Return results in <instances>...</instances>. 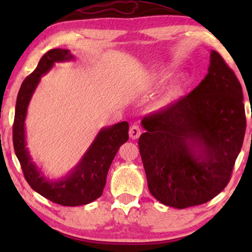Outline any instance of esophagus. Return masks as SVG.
I'll list each match as a JSON object with an SVG mask.
<instances>
[{"instance_id": "1", "label": "esophagus", "mask_w": 252, "mask_h": 252, "mask_svg": "<svg viewBox=\"0 0 252 252\" xmlns=\"http://www.w3.org/2000/svg\"><path fill=\"white\" fill-rule=\"evenodd\" d=\"M141 133H142V130H141L139 125L130 126V128H129V137H130V139H133V140L137 139V137L141 135Z\"/></svg>"}]
</instances>
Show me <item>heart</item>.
Returning <instances> with one entry per match:
<instances>
[{"label":"heart","mask_w":252,"mask_h":252,"mask_svg":"<svg viewBox=\"0 0 252 252\" xmlns=\"http://www.w3.org/2000/svg\"><path fill=\"white\" fill-rule=\"evenodd\" d=\"M160 73H161V72H157V73L154 74V77H157V75H159ZM175 92H177V86H173V87L170 89V92H168V96H172Z\"/></svg>","instance_id":"obj_1"}]
</instances>
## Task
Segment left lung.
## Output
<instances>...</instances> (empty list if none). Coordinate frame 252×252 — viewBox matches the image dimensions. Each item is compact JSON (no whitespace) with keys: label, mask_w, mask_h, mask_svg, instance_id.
I'll return each instance as SVG.
<instances>
[{"label":"left lung","mask_w":252,"mask_h":252,"mask_svg":"<svg viewBox=\"0 0 252 252\" xmlns=\"http://www.w3.org/2000/svg\"><path fill=\"white\" fill-rule=\"evenodd\" d=\"M148 188L177 209L211 201L229 182L246 134L239 79L212 50L208 74L187 96L142 119Z\"/></svg>","instance_id":"8db88e82"}]
</instances>
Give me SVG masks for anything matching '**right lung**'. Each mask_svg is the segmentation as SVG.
Here are the masks:
<instances>
[{
  "label": "right lung",
  "instance_id": "1",
  "mask_svg": "<svg viewBox=\"0 0 252 252\" xmlns=\"http://www.w3.org/2000/svg\"><path fill=\"white\" fill-rule=\"evenodd\" d=\"M73 58L70 50L58 48L43 55L35 70L26 77L20 86L12 127L16 156L31 188L49 201L64 206L88 204L102 195L110 165L120 146L128 140L129 128L127 122L102 128L78 165L61 180H48L41 174V171L37 170L26 149L25 118L27 106L41 77L46 74L56 62L71 61Z\"/></svg>",
  "mask_w": 252,
  "mask_h": 252
}]
</instances>
